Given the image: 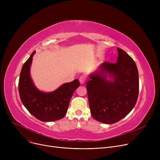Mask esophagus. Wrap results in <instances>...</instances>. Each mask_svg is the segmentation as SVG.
I'll use <instances>...</instances> for the list:
<instances>
[{
	"label": "esophagus",
	"mask_w": 160,
	"mask_h": 160,
	"mask_svg": "<svg viewBox=\"0 0 160 160\" xmlns=\"http://www.w3.org/2000/svg\"><path fill=\"white\" fill-rule=\"evenodd\" d=\"M86 80V76H81V77L79 78V81L80 82L81 84H83V83H84Z\"/></svg>",
	"instance_id": "34e87169"
}]
</instances>
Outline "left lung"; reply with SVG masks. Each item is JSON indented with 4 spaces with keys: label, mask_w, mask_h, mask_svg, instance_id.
<instances>
[{
    "label": "left lung",
    "mask_w": 160,
    "mask_h": 160,
    "mask_svg": "<svg viewBox=\"0 0 160 160\" xmlns=\"http://www.w3.org/2000/svg\"><path fill=\"white\" fill-rule=\"evenodd\" d=\"M117 62H105L89 75L86 83L91 114L105 124L123 119L135 106L139 94V73L133 59L117 48Z\"/></svg>",
    "instance_id": "1"
}]
</instances>
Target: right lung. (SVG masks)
Returning <instances> with one entry per match:
<instances>
[{
  "label": "right lung",
  "instance_id": "1",
  "mask_svg": "<svg viewBox=\"0 0 160 160\" xmlns=\"http://www.w3.org/2000/svg\"><path fill=\"white\" fill-rule=\"evenodd\" d=\"M33 51L22 67L19 81L21 102L27 110L38 119L44 122L60 120L66 115L74 91L80 86L78 79L65 83L52 92L38 89L30 76Z\"/></svg>",
  "mask_w": 160,
  "mask_h": 160
}]
</instances>
